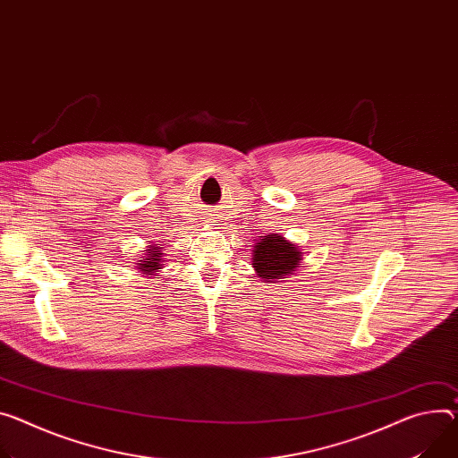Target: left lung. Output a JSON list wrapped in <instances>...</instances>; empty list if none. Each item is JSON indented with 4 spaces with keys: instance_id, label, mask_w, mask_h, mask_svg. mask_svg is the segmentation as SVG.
Segmentation results:
<instances>
[{
    "instance_id": "obj_1",
    "label": "left lung",
    "mask_w": 458,
    "mask_h": 458,
    "mask_svg": "<svg viewBox=\"0 0 458 458\" xmlns=\"http://www.w3.org/2000/svg\"><path fill=\"white\" fill-rule=\"evenodd\" d=\"M254 268L261 279H281L288 274H294V268L301 261L298 248L284 241L281 235H265L254 246Z\"/></svg>"
}]
</instances>
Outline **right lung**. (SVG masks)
<instances>
[{"label": "right lung", "mask_w": 458, "mask_h": 458, "mask_svg": "<svg viewBox=\"0 0 458 458\" xmlns=\"http://www.w3.org/2000/svg\"><path fill=\"white\" fill-rule=\"evenodd\" d=\"M160 258H162V254H160V248H158V246H155L151 252H148V259H146V261H144V259H140V263H139L140 270H142V272H148V274H151V272L158 270V268H160Z\"/></svg>", "instance_id": "obj_1"}]
</instances>
